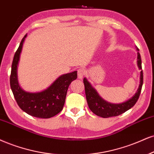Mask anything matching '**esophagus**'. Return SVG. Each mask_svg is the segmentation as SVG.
Instances as JSON below:
<instances>
[{
  "mask_svg": "<svg viewBox=\"0 0 154 154\" xmlns=\"http://www.w3.org/2000/svg\"><path fill=\"white\" fill-rule=\"evenodd\" d=\"M85 74H86V70H85L84 68H81L78 70V76H79L80 79H81L83 76H84Z\"/></svg>",
  "mask_w": 154,
  "mask_h": 154,
  "instance_id": "obj_1",
  "label": "esophagus"
}]
</instances>
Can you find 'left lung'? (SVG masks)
Instances as JSON below:
<instances>
[{
  "mask_svg": "<svg viewBox=\"0 0 154 154\" xmlns=\"http://www.w3.org/2000/svg\"><path fill=\"white\" fill-rule=\"evenodd\" d=\"M138 51H139L137 48ZM138 66L139 69H142L141 66V58L139 52H138ZM140 85L138 87L137 92L136 93L133 97L126 101L119 104L111 103L106 101L98 95L96 89L92 87L91 83L87 81L86 78L83 79V83L85 86V93L88 103L89 109H91L94 114L102 118H109L112 116H117L122 113H125L126 111L129 110L131 108L135 105L139 98L141 94L142 86H143V71H141V77H140Z\"/></svg>",
  "mask_w": 154,
  "mask_h": 154,
  "instance_id": "obj_1",
  "label": "left lung"
}]
</instances>
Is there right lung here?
Listing matches in <instances>:
<instances>
[{
	"instance_id": "1",
	"label": "right lung",
	"mask_w": 154,
	"mask_h": 154,
	"mask_svg": "<svg viewBox=\"0 0 154 154\" xmlns=\"http://www.w3.org/2000/svg\"><path fill=\"white\" fill-rule=\"evenodd\" d=\"M26 36L27 34L23 38L13 57L10 76L11 88L17 103L23 111L32 116L49 119L62 111L68 86L72 81L76 79L77 71L60 75L48 88L41 92L24 91L18 84L17 68L23 44Z\"/></svg>"
}]
</instances>
